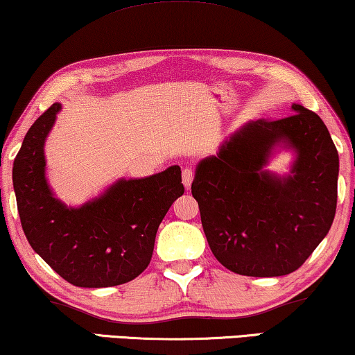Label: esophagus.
Returning <instances> with one entry per match:
<instances>
[{
    "mask_svg": "<svg viewBox=\"0 0 355 355\" xmlns=\"http://www.w3.org/2000/svg\"><path fill=\"white\" fill-rule=\"evenodd\" d=\"M192 179H193V171L191 168H184L182 169V184L186 189H191V184H192Z\"/></svg>",
    "mask_w": 355,
    "mask_h": 355,
    "instance_id": "34e87169",
    "label": "esophagus"
}]
</instances>
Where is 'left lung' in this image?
<instances>
[{"mask_svg": "<svg viewBox=\"0 0 355 355\" xmlns=\"http://www.w3.org/2000/svg\"><path fill=\"white\" fill-rule=\"evenodd\" d=\"M284 119H257L223 140L198 162L192 196L208 245L237 275H289L328 234L336 213L339 157L320 116L294 103ZM289 149L288 175L266 169Z\"/></svg>", "mask_w": 355, "mask_h": 355, "instance_id": "obj_1", "label": "left lung"}]
</instances>
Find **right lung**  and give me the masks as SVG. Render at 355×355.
Returning <instances> with one entry per match:
<instances>
[{"label": "right lung", "instance_id": "1", "mask_svg": "<svg viewBox=\"0 0 355 355\" xmlns=\"http://www.w3.org/2000/svg\"><path fill=\"white\" fill-rule=\"evenodd\" d=\"M61 105L24 137L12 166L17 210L28 244L61 278L79 288H110L142 273L169 207L184 193L178 164L140 179H118L98 197L67 207L46 181L45 142Z\"/></svg>", "mask_w": 355, "mask_h": 355}]
</instances>
